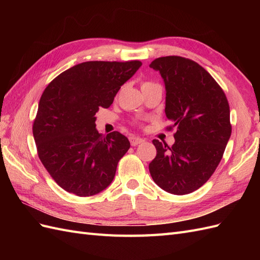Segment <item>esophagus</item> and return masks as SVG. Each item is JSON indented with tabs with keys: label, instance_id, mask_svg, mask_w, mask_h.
Instances as JSON below:
<instances>
[{
	"label": "esophagus",
	"instance_id": "34e87169",
	"mask_svg": "<svg viewBox=\"0 0 260 260\" xmlns=\"http://www.w3.org/2000/svg\"><path fill=\"white\" fill-rule=\"evenodd\" d=\"M130 143H131V145L132 146H136V145H139V144H141V143H143L144 142V140L142 139V138H140V137H130Z\"/></svg>",
	"mask_w": 260,
	"mask_h": 260
}]
</instances>
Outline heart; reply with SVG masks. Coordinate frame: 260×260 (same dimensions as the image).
<instances>
[{
  "mask_svg": "<svg viewBox=\"0 0 260 260\" xmlns=\"http://www.w3.org/2000/svg\"><path fill=\"white\" fill-rule=\"evenodd\" d=\"M145 83H147V82H145Z\"/></svg>",
  "mask_w": 260,
  "mask_h": 260,
  "instance_id": "1",
  "label": "heart"
}]
</instances>
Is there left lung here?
<instances>
[{"label": "left lung", "mask_w": 260, "mask_h": 260, "mask_svg": "<svg viewBox=\"0 0 260 260\" xmlns=\"http://www.w3.org/2000/svg\"><path fill=\"white\" fill-rule=\"evenodd\" d=\"M166 89L165 114L176 128L171 147L153 140L156 157L148 165L154 182L168 193L184 195L214 174L231 137L225 94L198 62L180 56L156 58Z\"/></svg>", "instance_id": "left-lung-1"}]
</instances>
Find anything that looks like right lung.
<instances>
[{
  "instance_id": "obj_1",
  "label": "right lung",
  "mask_w": 260,
  "mask_h": 260,
  "mask_svg": "<svg viewBox=\"0 0 260 260\" xmlns=\"http://www.w3.org/2000/svg\"><path fill=\"white\" fill-rule=\"evenodd\" d=\"M142 65L131 61H84L65 70L45 88L34 122L39 158L61 188L95 195L112 183L128 152L120 132L103 136L95 114L113 104L120 86Z\"/></svg>"
}]
</instances>
